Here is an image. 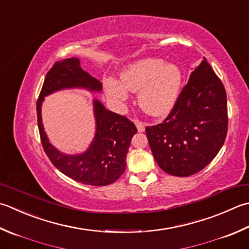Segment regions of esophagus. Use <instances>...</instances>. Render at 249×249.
Wrapping results in <instances>:
<instances>
[{"label":"esophagus","mask_w":249,"mask_h":249,"mask_svg":"<svg viewBox=\"0 0 249 249\" xmlns=\"http://www.w3.org/2000/svg\"><path fill=\"white\" fill-rule=\"evenodd\" d=\"M135 124H136V127H137L138 131H140V133H142V131H144V124L142 123V122L136 120L135 121Z\"/></svg>","instance_id":"obj_1"}]
</instances>
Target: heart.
<instances>
[{
	"label": "heart",
	"mask_w": 249,
	"mask_h": 249,
	"mask_svg": "<svg viewBox=\"0 0 249 249\" xmlns=\"http://www.w3.org/2000/svg\"><path fill=\"white\" fill-rule=\"evenodd\" d=\"M110 99L123 102L129 91L138 92L140 108L151 116L168 114L176 105L182 85V72L177 65L147 58L128 66L121 73V83L112 77L104 82Z\"/></svg>",
	"instance_id": "heart-1"
}]
</instances>
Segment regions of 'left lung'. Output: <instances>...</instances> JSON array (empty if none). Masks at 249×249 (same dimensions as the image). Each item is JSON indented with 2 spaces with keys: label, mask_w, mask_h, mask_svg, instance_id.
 <instances>
[{
  "label": "left lung",
  "mask_w": 249,
  "mask_h": 249,
  "mask_svg": "<svg viewBox=\"0 0 249 249\" xmlns=\"http://www.w3.org/2000/svg\"><path fill=\"white\" fill-rule=\"evenodd\" d=\"M203 59L167 118L145 127L158 165L173 176L188 177L202 170L215 159L227 137L225 86L206 58Z\"/></svg>",
  "instance_id": "obj_1"
}]
</instances>
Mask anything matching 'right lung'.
<instances>
[{"label": "right lung", "instance_id": "obj_1", "mask_svg": "<svg viewBox=\"0 0 249 249\" xmlns=\"http://www.w3.org/2000/svg\"><path fill=\"white\" fill-rule=\"evenodd\" d=\"M77 58H68L53 63L47 72L36 102L37 126L41 142L48 159L57 169L77 182L89 186H107L116 181L126 167V154L130 140L137 133L133 122L126 116L107 110L94 99L96 134L89 148L82 154L68 155L58 151L48 141L44 131L41 107L44 97L66 89H85L100 91L101 83L80 67Z\"/></svg>", "mask_w": 249, "mask_h": 249}]
</instances>
